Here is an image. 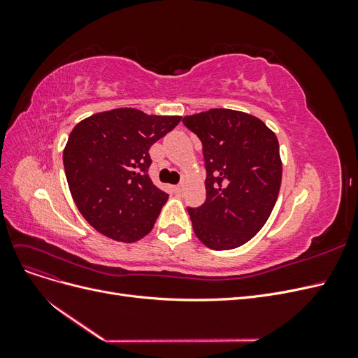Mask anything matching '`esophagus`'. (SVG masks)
<instances>
[{"label":"esophagus","mask_w":358,"mask_h":358,"mask_svg":"<svg viewBox=\"0 0 358 358\" xmlns=\"http://www.w3.org/2000/svg\"><path fill=\"white\" fill-rule=\"evenodd\" d=\"M173 189H175V192H176V194H182V191H183V187H182V185H176V187L173 188Z\"/></svg>","instance_id":"obj_1"}]
</instances>
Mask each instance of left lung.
Returning <instances> with one entry per match:
<instances>
[{
    "label": "left lung",
    "instance_id": "obj_1",
    "mask_svg": "<svg viewBox=\"0 0 358 358\" xmlns=\"http://www.w3.org/2000/svg\"><path fill=\"white\" fill-rule=\"evenodd\" d=\"M203 145L206 201L188 209L199 241L215 251L239 248L263 229L282 180L276 134L262 119L210 109L182 119Z\"/></svg>",
    "mask_w": 358,
    "mask_h": 358
}]
</instances>
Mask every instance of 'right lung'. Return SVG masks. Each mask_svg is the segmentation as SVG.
<instances>
[{"label": "right lung", "instance_id": "1", "mask_svg": "<svg viewBox=\"0 0 358 358\" xmlns=\"http://www.w3.org/2000/svg\"><path fill=\"white\" fill-rule=\"evenodd\" d=\"M180 119L121 107L73 128L64 148V169L76 206L96 231L133 243L152 230L169 194L148 175L149 149Z\"/></svg>", "mask_w": 358, "mask_h": 358}]
</instances>
